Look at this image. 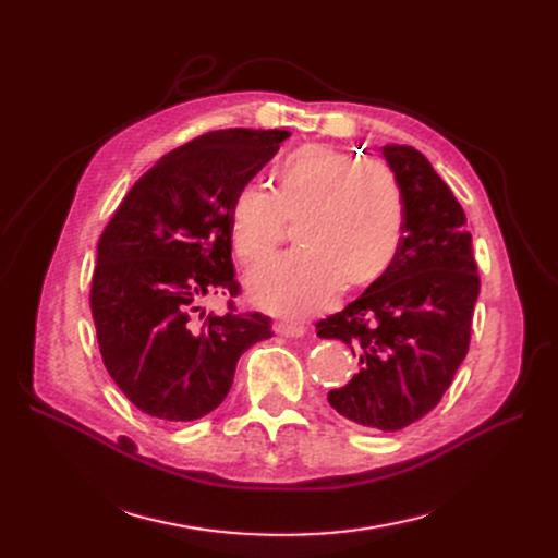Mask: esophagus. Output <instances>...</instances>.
<instances>
[{
    "label": "esophagus",
    "mask_w": 558,
    "mask_h": 558,
    "mask_svg": "<svg viewBox=\"0 0 558 558\" xmlns=\"http://www.w3.org/2000/svg\"><path fill=\"white\" fill-rule=\"evenodd\" d=\"M275 332L281 335V337H305L307 335V328L305 326H298V324H277L275 326Z\"/></svg>",
    "instance_id": "obj_1"
}]
</instances>
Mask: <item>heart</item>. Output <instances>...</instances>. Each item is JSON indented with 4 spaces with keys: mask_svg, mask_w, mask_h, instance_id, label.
Wrapping results in <instances>:
<instances>
[{
    "mask_svg": "<svg viewBox=\"0 0 558 558\" xmlns=\"http://www.w3.org/2000/svg\"><path fill=\"white\" fill-rule=\"evenodd\" d=\"M300 251L258 265L246 289L253 305L305 318L330 307L344 281L375 283L391 269L404 232V195L391 167L340 148L307 144L279 165L275 191L240 185L230 202V238L244 263L275 251L286 221Z\"/></svg>",
    "mask_w": 558,
    "mask_h": 558,
    "instance_id": "b5f03b06",
    "label": "heart"
}]
</instances>
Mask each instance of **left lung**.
<instances>
[{
  "instance_id": "1",
  "label": "left lung",
  "mask_w": 558,
  "mask_h": 558,
  "mask_svg": "<svg viewBox=\"0 0 558 558\" xmlns=\"http://www.w3.org/2000/svg\"><path fill=\"white\" fill-rule=\"evenodd\" d=\"M379 150L404 195L400 251L351 305L318 320L316 335L344 342L359 361L328 402L353 424L388 433L445 396L468 353L480 277L465 214L426 156L402 144Z\"/></svg>"
}]
</instances>
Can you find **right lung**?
<instances>
[{
	"mask_svg": "<svg viewBox=\"0 0 558 558\" xmlns=\"http://www.w3.org/2000/svg\"><path fill=\"white\" fill-rule=\"evenodd\" d=\"M286 130H214L162 156L99 238L90 307L111 379L148 416L193 421L221 404L242 353L272 337L253 312L197 320L238 295L230 202L275 158ZM205 314H199V318Z\"/></svg>",
	"mask_w": 558,
	"mask_h": 558,
	"instance_id": "1",
	"label": "right lung"
}]
</instances>
